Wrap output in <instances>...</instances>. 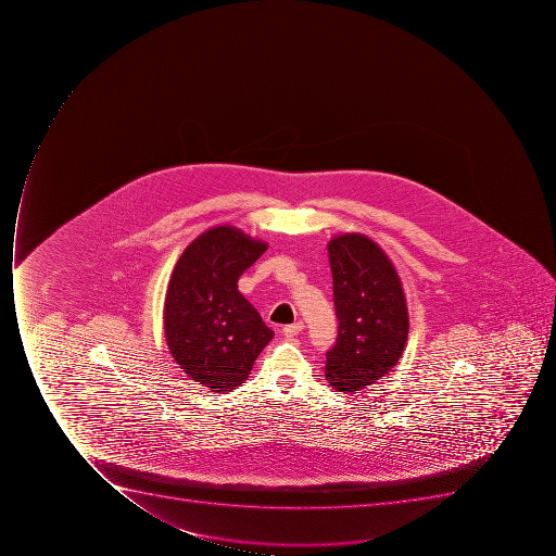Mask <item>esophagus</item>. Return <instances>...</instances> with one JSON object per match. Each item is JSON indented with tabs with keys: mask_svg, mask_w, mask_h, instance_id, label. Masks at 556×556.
Segmentation results:
<instances>
[{
	"mask_svg": "<svg viewBox=\"0 0 556 556\" xmlns=\"http://www.w3.org/2000/svg\"><path fill=\"white\" fill-rule=\"evenodd\" d=\"M302 330H304V324L302 321H298V324L287 325V327L283 328L285 337H289V339H292V337L298 336V333H301Z\"/></svg>",
	"mask_w": 556,
	"mask_h": 556,
	"instance_id": "obj_1",
	"label": "esophagus"
}]
</instances>
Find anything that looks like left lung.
I'll return each instance as SVG.
<instances>
[{
  "mask_svg": "<svg viewBox=\"0 0 556 556\" xmlns=\"http://www.w3.org/2000/svg\"><path fill=\"white\" fill-rule=\"evenodd\" d=\"M328 258L339 330L327 351L325 377L333 390L354 393L379 381L402 358L407 301L390 257L365 235L333 237Z\"/></svg>",
  "mask_w": 556,
  "mask_h": 556,
  "instance_id": "8db88e82",
  "label": "left lung"
}]
</instances>
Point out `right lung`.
I'll return each instance as SVG.
<instances>
[{"instance_id":"right-lung-1","label":"right lung","mask_w":556,"mask_h":556,"mask_svg":"<svg viewBox=\"0 0 556 556\" xmlns=\"http://www.w3.org/2000/svg\"><path fill=\"white\" fill-rule=\"evenodd\" d=\"M267 250L232 226H215L189 243L166 289L163 327L175 362L193 381L215 393L243 384L271 341L238 278Z\"/></svg>"}]
</instances>
